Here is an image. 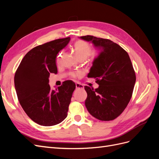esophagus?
Instances as JSON below:
<instances>
[{
	"label": "esophagus",
	"instance_id": "34e87169",
	"mask_svg": "<svg viewBox=\"0 0 159 159\" xmlns=\"http://www.w3.org/2000/svg\"><path fill=\"white\" fill-rule=\"evenodd\" d=\"M84 85L82 84H81L80 83H76L75 84V88L76 89H84Z\"/></svg>",
	"mask_w": 159,
	"mask_h": 159
}]
</instances>
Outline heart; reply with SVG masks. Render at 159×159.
Returning a JSON list of instances; mask_svg holds the SVG:
<instances>
[{"label": "heart", "instance_id": "b5f03b06", "mask_svg": "<svg viewBox=\"0 0 159 159\" xmlns=\"http://www.w3.org/2000/svg\"><path fill=\"white\" fill-rule=\"evenodd\" d=\"M73 49L75 53V55L80 60H84L88 57V56L91 60H93L97 57L98 55V52L97 50H91V47L87 42L84 40H78L76 41L74 44ZM61 52L59 53L58 57L61 54ZM81 75L80 72H75L72 73L71 75L73 77H77Z\"/></svg>", "mask_w": 159, "mask_h": 159}]
</instances>
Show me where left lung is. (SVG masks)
Segmentation results:
<instances>
[{"instance_id": "8db88e82", "label": "left lung", "mask_w": 159, "mask_h": 159, "mask_svg": "<svg viewBox=\"0 0 159 159\" xmlns=\"http://www.w3.org/2000/svg\"><path fill=\"white\" fill-rule=\"evenodd\" d=\"M99 50L88 75L96 79L97 89L85 86V105L89 113L101 121L117 118L131 98L136 75L127 52L116 43L93 36H81Z\"/></svg>"}]
</instances>
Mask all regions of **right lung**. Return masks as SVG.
<instances>
[{
  "label": "right lung",
  "mask_w": 159,
  "mask_h": 159,
  "mask_svg": "<svg viewBox=\"0 0 159 159\" xmlns=\"http://www.w3.org/2000/svg\"><path fill=\"white\" fill-rule=\"evenodd\" d=\"M70 40V37L61 38L34 48L23 57L14 75L22 109L33 121L42 126L55 125L68 115L75 83L65 81L56 89H52L48 83L50 73L57 72V54Z\"/></svg>",
  "instance_id": "obj_1"
}]
</instances>
